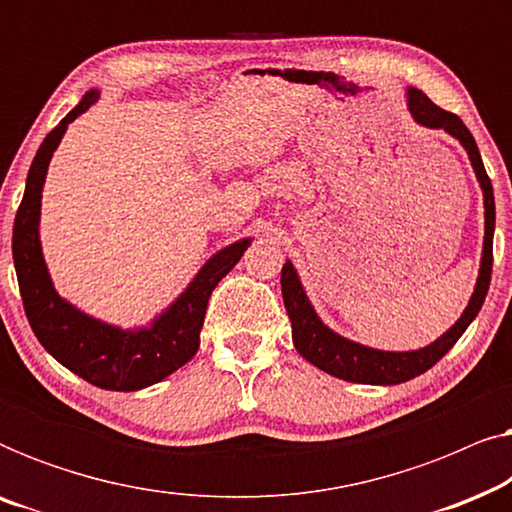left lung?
Returning <instances> with one entry per match:
<instances>
[{
	"label": "left lung",
	"mask_w": 512,
	"mask_h": 512,
	"mask_svg": "<svg viewBox=\"0 0 512 512\" xmlns=\"http://www.w3.org/2000/svg\"><path fill=\"white\" fill-rule=\"evenodd\" d=\"M408 109L412 118L424 128L433 130H445L447 135L459 139V144L464 146L471 165L475 170V177L480 181L482 198H485V242H482V261L478 282H475V291L464 314L457 319L450 331L440 335L436 342L426 345L415 352H382V349H373L359 342L342 338V335L333 333L324 321L317 317L310 300H307L303 284H300L298 272L293 268L291 261L284 263L282 268V296L286 312H289L291 328H293V345L300 352L303 359H307L312 366H317L324 373L340 377L347 382H359V384H401L408 382L412 377L422 375L431 366L443 359L450 352L468 324L478 317L482 303H485L489 282H492V242H494V191L492 181H489L485 165H482L478 144L464 121L457 114L440 109L426 97L422 90L408 88Z\"/></svg>",
	"instance_id": "8db88e82"
}]
</instances>
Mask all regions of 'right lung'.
Listing matches in <instances>:
<instances>
[{"mask_svg":"<svg viewBox=\"0 0 512 512\" xmlns=\"http://www.w3.org/2000/svg\"><path fill=\"white\" fill-rule=\"evenodd\" d=\"M100 100V90H88L83 100L48 132L27 172L25 195L13 223V265L23 296L25 314L34 335L48 354L83 380L109 391L151 387L188 363L200 347V328L216 284L235 268L251 237L216 251L202 265L186 291L151 321V326L123 331L76 310L58 296L48 275L39 242L41 188L48 163L67 125Z\"/></svg>","mask_w":512,"mask_h":512,"instance_id":"add662e5","label":"right lung"}]
</instances>
